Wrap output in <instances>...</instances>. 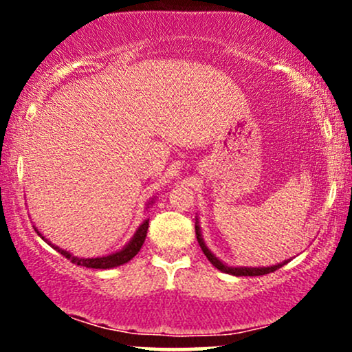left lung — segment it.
I'll return each instance as SVG.
<instances>
[{
  "mask_svg": "<svg viewBox=\"0 0 352 352\" xmlns=\"http://www.w3.org/2000/svg\"><path fill=\"white\" fill-rule=\"evenodd\" d=\"M195 233H197V240H199V245H200L201 252H204L205 256L208 258L210 263L215 266V268L220 270V272L233 274V276H261V274H268V273L276 272L278 268H281V266L286 263V261H283V263H278V265H273V266H263V268H248V266H240V268H233V266H227V265L223 263V261L218 260L215 254H213L207 248V245H205L204 238H201L200 225L199 223H195Z\"/></svg>",
  "mask_w": 352,
  "mask_h": 352,
  "instance_id": "obj_1",
  "label": "left lung"
}]
</instances>
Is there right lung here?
Here are the masks:
<instances>
[{
    "label": "right lung",
    "mask_w": 352,
    "mask_h": 352,
    "mask_svg": "<svg viewBox=\"0 0 352 352\" xmlns=\"http://www.w3.org/2000/svg\"><path fill=\"white\" fill-rule=\"evenodd\" d=\"M151 204H153V200H151ZM148 204V205H151ZM36 232H38V228H34ZM147 230H148V220L142 221V225H140L139 228H137V232L134 233V236H132V240L129 241L127 245L124 246L122 250H119V252L112 253V254H107V256H99V258H78V256H72L69 252H66V250H60L59 246H54L51 245L50 241H47V238H44L41 233L38 232V235L43 238L44 241H47L52 248L58 250L60 254H64V256L67 258V260H71L74 265H79V266H86V268H96V270H107V268H116V266H120L124 263H127V261H131L132 258L135 256L137 253L140 252V248H142L144 241H145V236H147Z\"/></svg>",
    "instance_id": "1"
}]
</instances>
